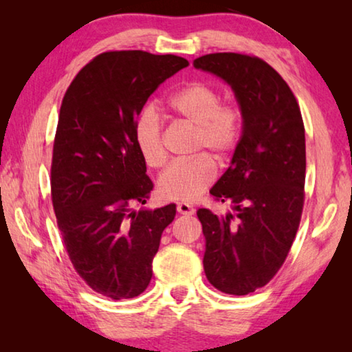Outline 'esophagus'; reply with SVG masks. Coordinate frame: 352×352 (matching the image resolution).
<instances>
[{
	"label": "esophagus",
	"mask_w": 352,
	"mask_h": 352,
	"mask_svg": "<svg viewBox=\"0 0 352 352\" xmlns=\"http://www.w3.org/2000/svg\"><path fill=\"white\" fill-rule=\"evenodd\" d=\"M177 211L180 214H184V216H192L195 212V208L190 204H184V201H182V204L177 205Z\"/></svg>",
	"instance_id": "esophagus-1"
}]
</instances>
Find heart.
Instances as JSON below:
<instances>
[{
	"mask_svg": "<svg viewBox=\"0 0 352 352\" xmlns=\"http://www.w3.org/2000/svg\"><path fill=\"white\" fill-rule=\"evenodd\" d=\"M170 116L194 129L190 152L195 157L177 162L158 180V190L168 200L197 199L217 177L214 155L226 162L237 148L242 136V109L234 102H220V94L210 83L190 80L168 100ZM133 138L142 162L158 169L168 162L163 124L157 113L147 109L136 118Z\"/></svg>",
	"mask_w": 352,
	"mask_h": 352,
	"instance_id": "obj_1",
	"label": "heart"
}]
</instances>
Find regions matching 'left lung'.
I'll return each mask as SVG.
<instances>
[{
  "instance_id": "1",
  "label": "left lung",
  "mask_w": 352,
  "mask_h": 352,
  "mask_svg": "<svg viewBox=\"0 0 352 352\" xmlns=\"http://www.w3.org/2000/svg\"><path fill=\"white\" fill-rule=\"evenodd\" d=\"M194 67L228 82L243 115L231 166L210 190L237 214L197 211L208 281L241 296L276 275L295 241L305 206V122L287 82L262 58L214 52L195 58Z\"/></svg>"
}]
</instances>
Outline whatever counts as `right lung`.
Listing matches in <instances>:
<instances>
[{"label": "right lung", "mask_w": 352, "mask_h": 352, "mask_svg": "<svg viewBox=\"0 0 352 352\" xmlns=\"http://www.w3.org/2000/svg\"><path fill=\"white\" fill-rule=\"evenodd\" d=\"M188 65L172 54L107 51L76 74L62 100L51 162L57 226L77 275L111 300L146 290L175 217V204L132 210L153 189L133 126L148 96Z\"/></svg>", "instance_id": "right-lung-1"}]
</instances>
